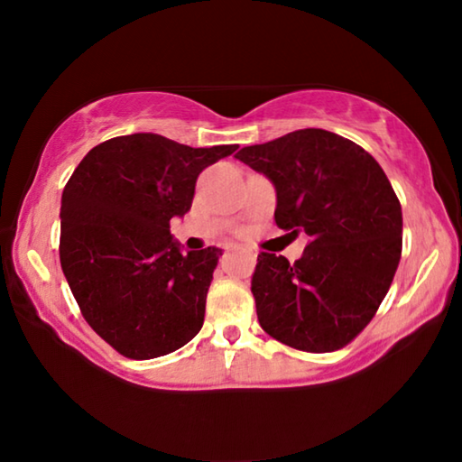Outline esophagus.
<instances>
[{"label": "esophagus", "mask_w": 462, "mask_h": 462, "mask_svg": "<svg viewBox=\"0 0 462 462\" xmlns=\"http://www.w3.org/2000/svg\"><path fill=\"white\" fill-rule=\"evenodd\" d=\"M240 253H245L250 261H256V253L253 248H240Z\"/></svg>", "instance_id": "1"}]
</instances>
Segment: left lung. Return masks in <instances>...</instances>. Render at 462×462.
<instances>
[{
    "instance_id": "1",
    "label": "left lung",
    "mask_w": 462,
    "mask_h": 462,
    "mask_svg": "<svg viewBox=\"0 0 462 462\" xmlns=\"http://www.w3.org/2000/svg\"><path fill=\"white\" fill-rule=\"evenodd\" d=\"M236 159L277 189L275 222L310 245L289 264L261 253L250 281L263 330L303 353H332L361 334L402 259L400 199L373 156L334 132L306 128Z\"/></svg>"
}]
</instances>
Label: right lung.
<instances>
[{
    "mask_svg": "<svg viewBox=\"0 0 462 462\" xmlns=\"http://www.w3.org/2000/svg\"><path fill=\"white\" fill-rule=\"evenodd\" d=\"M236 148L116 136L91 148L67 181L60 267L85 322L120 355H169L201 330L222 250L183 254L171 217L189 212L201 171Z\"/></svg>",
    "mask_w": 462,
    "mask_h": 462,
    "instance_id": "add662e5",
    "label": "right lung"
}]
</instances>
